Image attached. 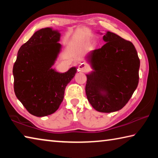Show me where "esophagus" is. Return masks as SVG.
<instances>
[{
  "label": "esophagus",
  "instance_id": "34e87169",
  "mask_svg": "<svg viewBox=\"0 0 158 158\" xmlns=\"http://www.w3.org/2000/svg\"><path fill=\"white\" fill-rule=\"evenodd\" d=\"M88 69H89V66L87 65V64L84 63L80 64L78 67V70L80 72H83V73L86 71Z\"/></svg>",
  "mask_w": 158,
  "mask_h": 158
}]
</instances>
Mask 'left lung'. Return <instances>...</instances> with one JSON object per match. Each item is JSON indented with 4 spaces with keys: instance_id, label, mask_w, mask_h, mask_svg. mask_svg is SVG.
Listing matches in <instances>:
<instances>
[{
    "instance_id": "1",
    "label": "left lung",
    "mask_w": 158,
    "mask_h": 158,
    "mask_svg": "<svg viewBox=\"0 0 158 158\" xmlns=\"http://www.w3.org/2000/svg\"><path fill=\"white\" fill-rule=\"evenodd\" d=\"M103 40L85 56L93 69L86 74L85 94L96 111L111 113L123 107L137 89L140 60L131 42L109 31Z\"/></svg>"
}]
</instances>
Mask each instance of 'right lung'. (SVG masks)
I'll list each match as a JSON object with an SVG mask.
<instances>
[{"label": "right lung", "mask_w": 158, "mask_h": 158, "mask_svg": "<svg viewBox=\"0 0 158 158\" xmlns=\"http://www.w3.org/2000/svg\"><path fill=\"white\" fill-rule=\"evenodd\" d=\"M60 33L52 28L36 31L20 47L13 66L15 95L29 113L46 116L59 108L65 89L77 73L73 67L66 73L52 67L61 51Z\"/></svg>", "instance_id": "obj_1"}]
</instances>
